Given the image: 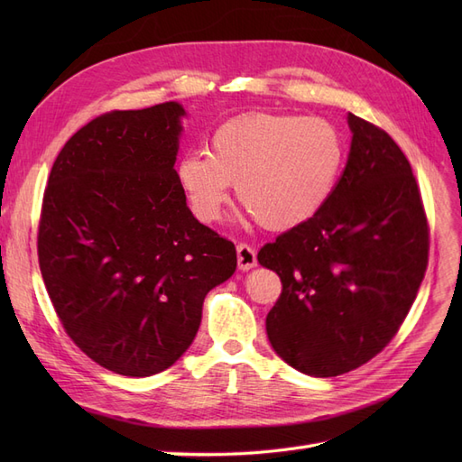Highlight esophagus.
<instances>
[{
    "label": "esophagus",
    "instance_id": "obj_1",
    "mask_svg": "<svg viewBox=\"0 0 462 462\" xmlns=\"http://www.w3.org/2000/svg\"><path fill=\"white\" fill-rule=\"evenodd\" d=\"M236 260H239V270H243V272L253 270L258 262L254 248L246 243L236 245Z\"/></svg>",
    "mask_w": 462,
    "mask_h": 462
}]
</instances>
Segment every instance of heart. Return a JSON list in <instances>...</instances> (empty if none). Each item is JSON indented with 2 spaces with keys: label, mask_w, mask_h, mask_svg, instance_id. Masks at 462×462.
<instances>
[{
  "label": "heart",
  "mask_w": 462,
  "mask_h": 462,
  "mask_svg": "<svg viewBox=\"0 0 462 462\" xmlns=\"http://www.w3.org/2000/svg\"><path fill=\"white\" fill-rule=\"evenodd\" d=\"M343 162V136L328 119L253 111L219 125L209 152L185 153L177 179L200 221L219 217L236 183V199L262 227L285 231L326 206Z\"/></svg>",
  "instance_id": "1"
}]
</instances>
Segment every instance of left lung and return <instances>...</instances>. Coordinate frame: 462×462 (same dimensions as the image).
I'll return each instance as SVG.
<instances>
[{
	"instance_id": "1",
	"label": "left lung",
	"mask_w": 462,
	"mask_h": 462,
	"mask_svg": "<svg viewBox=\"0 0 462 462\" xmlns=\"http://www.w3.org/2000/svg\"><path fill=\"white\" fill-rule=\"evenodd\" d=\"M351 152L329 200L260 248L282 279L265 318L273 351L314 377L351 372L382 353L420 287L430 229L411 163L383 129L346 116Z\"/></svg>"
}]
</instances>
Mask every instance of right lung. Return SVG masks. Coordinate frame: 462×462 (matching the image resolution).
I'll return each instance as SVG.
<instances>
[{"label":"right lung","mask_w":462,"mask_h":462,"mask_svg":"<svg viewBox=\"0 0 462 462\" xmlns=\"http://www.w3.org/2000/svg\"><path fill=\"white\" fill-rule=\"evenodd\" d=\"M185 109L109 111L55 158L42 202L38 262L69 337L131 377L173 366L202 304L236 268L235 245L202 226L173 170Z\"/></svg>","instance_id":"add662e5"}]
</instances>
